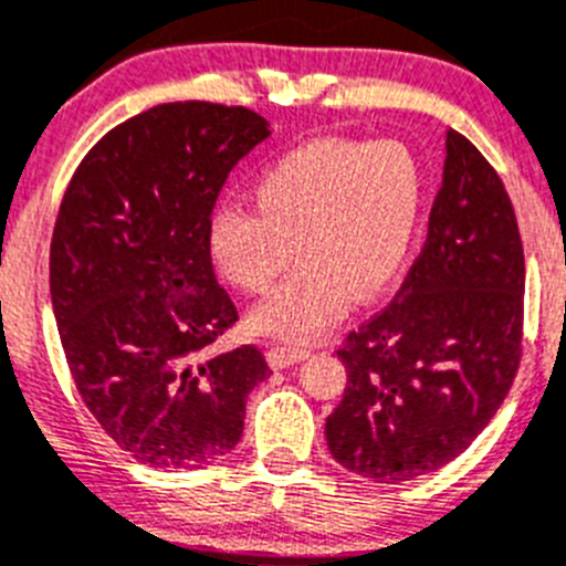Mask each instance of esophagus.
Returning <instances> with one entry per match:
<instances>
[{
  "instance_id": "1",
  "label": "esophagus",
  "mask_w": 566,
  "mask_h": 566,
  "mask_svg": "<svg viewBox=\"0 0 566 566\" xmlns=\"http://www.w3.org/2000/svg\"><path fill=\"white\" fill-rule=\"evenodd\" d=\"M307 355H310V349H304V346L273 344L271 349H268V364H271L273 369H284V366H293V364H298V360H304Z\"/></svg>"
}]
</instances>
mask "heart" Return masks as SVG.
<instances>
[{"mask_svg":"<svg viewBox=\"0 0 566 566\" xmlns=\"http://www.w3.org/2000/svg\"><path fill=\"white\" fill-rule=\"evenodd\" d=\"M253 206H222L208 220V251L222 276L264 293L302 264L251 313L262 335L310 340L369 302L409 262L420 228L426 177L397 140H310L268 163L251 186Z\"/></svg>","mask_w":566,"mask_h":566,"instance_id":"heart-1","label":"heart"}]
</instances>
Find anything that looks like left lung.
Here are the masks:
<instances>
[{
	"mask_svg": "<svg viewBox=\"0 0 566 566\" xmlns=\"http://www.w3.org/2000/svg\"><path fill=\"white\" fill-rule=\"evenodd\" d=\"M524 251L505 186L448 129L429 237L395 302L346 335V389L327 417L335 462L371 482L426 476L460 457L522 360Z\"/></svg>",
	"mask_w": 566,
	"mask_h": 566,
	"instance_id": "left-lung-1",
	"label": "left lung"
}]
</instances>
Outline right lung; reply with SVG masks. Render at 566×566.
I'll use <instances>...</instances> for the list:
<instances>
[{"label": "right lung", "mask_w": 566, "mask_h": 566, "mask_svg": "<svg viewBox=\"0 0 566 566\" xmlns=\"http://www.w3.org/2000/svg\"><path fill=\"white\" fill-rule=\"evenodd\" d=\"M271 135L245 106L177 101L106 132L70 180L50 242V295L81 400L151 468L211 465L271 375L245 344L206 346L239 321L217 284L208 220L228 175Z\"/></svg>", "instance_id": "right-lung-1"}]
</instances>
